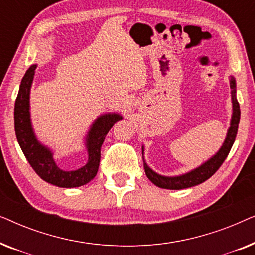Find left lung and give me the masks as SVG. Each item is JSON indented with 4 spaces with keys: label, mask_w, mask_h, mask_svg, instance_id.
I'll return each mask as SVG.
<instances>
[{
    "label": "left lung",
    "mask_w": 255,
    "mask_h": 255,
    "mask_svg": "<svg viewBox=\"0 0 255 255\" xmlns=\"http://www.w3.org/2000/svg\"><path fill=\"white\" fill-rule=\"evenodd\" d=\"M230 88H231V101H232V116L231 121H230V128L226 133L225 140L218 149L215 155H212L210 159L204 161L201 166L196 167V168L191 169L190 172L181 174V175L176 176H165L160 175V174L155 173L147 163L144 158V146L141 147L142 151V161H144V168L146 176L152 183H154L156 187L163 188V189H170V190H180L186 189V188H190L194 186H197L204 181H207L209 177H211L214 174L217 172V169L222 166L224 160L228 156L230 149H231L233 142L236 140L237 132H238V124L240 121V108L239 103L237 101L236 96V79L235 76H230Z\"/></svg>",
    "instance_id": "1"
}]
</instances>
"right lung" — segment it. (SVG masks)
<instances>
[{"instance_id": "add662e5", "label": "right lung", "mask_w": 255, "mask_h": 255, "mask_svg": "<svg viewBox=\"0 0 255 255\" xmlns=\"http://www.w3.org/2000/svg\"><path fill=\"white\" fill-rule=\"evenodd\" d=\"M36 68L37 65H32L26 71L20 82L15 102L13 116L17 141L31 167L44 181L60 188L81 187L96 176L101 160V146L113 125L123 120V116L118 113H108L97 117L90 125L85 138L88 161L79 169H61L54 161L52 149L38 140L32 128L30 114V90Z\"/></svg>"}]
</instances>
